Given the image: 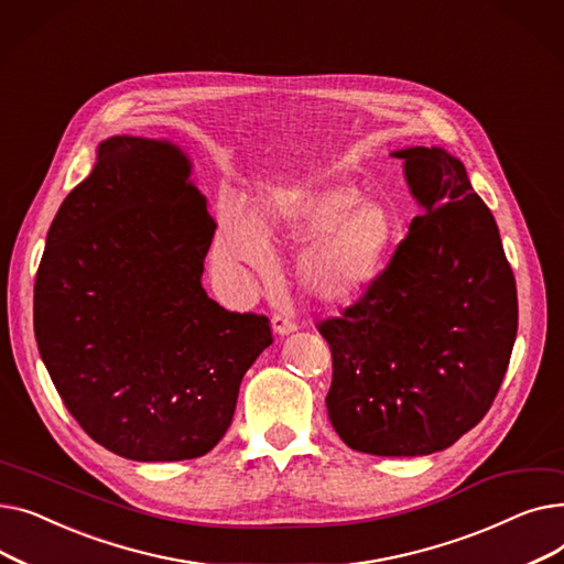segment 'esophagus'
Returning <instances> with one entry per match:
<instances>
[{
  "label": "esophagus",
  "mask_w": 564,
  "mask_h": 564,
  "mask_svg": "<svg viewBox=\"0 0 564 564\" xmlns=\"http://www.w3.org/2000/svg\"><path fill=\"white\" fill-rule=\"evenodd\" d=\"M272 329H274V334H279V336H288V334H292L294 329H297V324H294V319H290L288 315L276 313V315L272 317Z\"/></svg>",
  "instance_id": "obj_1"
}]
</instances>
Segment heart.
<instances>
[{"label":"heart","instance_id":"1","mask_svg":"<svg viewBox=\"0 0 564 564\" xmlns=\"http://www.w3.org/2000/svg\"><path fill=\"white\" fill-rule=\"evenodd\" d=\"M262 235L304 237L297 279L317 302L340 304L357 297L372 281L393 237L387 207L349 185L276 183L258 189L249 213L224 203L217 217L215 256L228 272L264 270L270 249Z\"/></svg>","mask_w":564,"mask_h":564}]
</instances>
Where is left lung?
<instances>
[{"mask_svg":"<svg viewBox=\"0 0 564 564\" xmlns=\"http://www.w3.org/2000/svg\"><path fill=\"white\" fill-rule=\"evenodd\" d=\"M421 215L357 304L317 324L332 347L329 421L351 451L451 448L489 411L517 338L512 267L489 207L443 148L391 153Z\"/></svg>","mask_w":564,"mask_h":564,"instance_id":"1","label":"left lung"}]
</instances>
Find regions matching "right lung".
<instances>
[{
  "mask_svg": "<svg viewBox=\"0 0 564 564\" xmlns=\"http://www.w3.org/2000/svg\"><path fill=\"white\" fill-rule=\"evenodd\" d=\"M171 141L109 137L58 207L36 285L41 359L82 430L134 462L210 453L270 319L200 285L217 230Z\"/></svg>",
  "mask_w": 564,
  "mask_h": 564,
  "instance_id": "add662e5",
  "label": "right lung"
}]
</instances>
